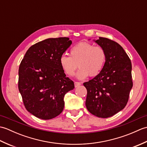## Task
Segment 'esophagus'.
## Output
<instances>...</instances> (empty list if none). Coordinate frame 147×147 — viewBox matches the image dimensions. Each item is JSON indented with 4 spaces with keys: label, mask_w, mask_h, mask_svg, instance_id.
Wrapping results in <instances>:
<instances>
[{
    "label": "esophagus",
    "mask_w": 147,
    "mask_h": 147,
    "mask_svg": "<svg viewBox=\"0 0 147 147\" xmlns=\"http://www.w3.org/2000/svg\"><path fill=\"white\" fill-rule=\"evenodd\" d=\"M80 85H81V83L80 82H74V86L77 88V87H78Z\"/></svg>",
    "instance_id": "34e87169"
}]
</instances>
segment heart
I'll return each instance as SVG.
<instances>
[{
  "label": "heart",
  "mask_w": 147,
  "mask_h": 147,
  "mask_svg": "<svg viewBox=\"0 0 147 147\" xmlns=\"http://www.w3.org/2000/svg\"><path fill=\"white\" fill-rule=\"evenodd\" d=\"M69 54L70 56H61L59 64L64 73L69 76L74 75V71L78 66L80 68L76 73V77L80 80L85 79L88 75H98L103 69L106 59L104 49L98 46L94 47L86 42L73 46Z\"/></svg>",
  "instance_id": "obj_1"
}]
</instances>
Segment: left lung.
<instances>
[{
	"label": "left lung",
	"mask_w": 147,
	"mask_h": 147,
	"mask_svg": "<svg viewBox=\"0 0 147 147\" xmlns=\"http://www.w3.org/2000/svg\"><path fill=\"white\" fill-rule=\"evenodd\" d=\"M104 49L106 59L101 72L83 83L87 90L86 107L96 117L107 118L125 107L133 87L130 59L122 47L107 38L93 40Z\"/></svg>",
	"instance_id": "left-lung-1"
}]
</instances>
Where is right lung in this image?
I'll list each match as a JSON object with an SVG mask.
<instances>
[{
  "label": "right lung",
  "instance_id": "add662e5",
  "mask_svg": "<svg viewBox=\"0 0 147 147\" xmlns=\"http://www.w3.org/2000/svg\"><path fill=\"white\" fill-rule=\"evenodd\" d=\"M67 37L47 38L30 47L19 67L18 88L26 110L42 119L62 112L65 93L74 84L59 64V58L71 45Z\"/></svg>",
  "mask_w": 147,
  "mask_h": 147
}]
</instances>
